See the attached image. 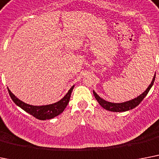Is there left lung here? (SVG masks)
Returning a JSON list of instances; mask_svg holds the SVG:
<instances>
[{"label": "left lung", "mask_w": 159, "mask_h": 159, "mask_svg": "<svg viewBox=\"0 0 159 159\" xmlns=\"http://www.w3.org/2000/svg\"><path fill=\"white\" fill-rule=\"evenodd\" d=\"M154 80H155V75L153 77V81L150 83L148 88L146 89V91L143 92L141 95H140L139 96H137L136 98L133 99V100H129V101L123 102V103H111V102H108L106 100H103L102 98H100L99 95L93 91V94L95 95V98L96 99V100L98 101V103L101 105L104 109L109 111H112V112H125V111H128L130 109H132L134 108L139 105L140 104V102L144 100V98L148 94V92L149 91L150 88L153 86V82H154Z\"/></svg>", "instance_id": "left-lung-1"}]
</instances>
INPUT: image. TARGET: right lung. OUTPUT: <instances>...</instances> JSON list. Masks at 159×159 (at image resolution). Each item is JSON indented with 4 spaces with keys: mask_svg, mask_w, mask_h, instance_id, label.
I'll return each mask as SVG.
<instances>
[{
    "mask_svg": "<svg viewBox=\"0 0 159 159\" xmlns=\"http://www.w3.org/2000/svg\"><path fill=\"white\" fill-rule=\"evenodd\" d=\"M73 87H74V86L71 87L70 90L68 91V93L64 95V97L61 99L59 101L56 102L55 104H48V105H42V106H34V105H30V104H26L24 102L19 100L9 89L8 91L13 101L15 102V104L20 107L22 109H24L27 113H28L31 115H33V117L37 118V119L46 120L51 119L53 117L59 115L64 110V109L68 105L69 100H70V96L71 94H72V91H73Z\"/></svg>",
    "mask_w": 159,
    "mask_h": 159,
    "instance_id": "obj_1",
    "label": "right lung"
}]
</instances>
